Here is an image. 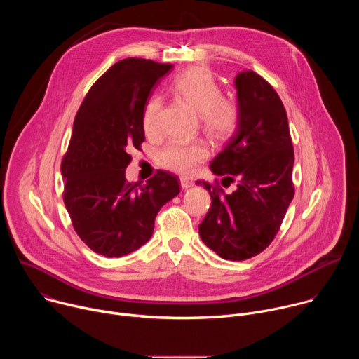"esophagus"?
I'll list each match as a JSON object with an SVG mask.
<instances>
[{
  "instance_id": "esophagus-1",
  "label": "esophagus",
  "mask_w": 359,
  "mask_h": 359,
  "mask_svg": "<svg viewBox=\"0 0 359 359\" xmlns=\"http://www.w3.org/2000/svg\"><path fill=\"white\" fill-rule=\"evenodd\" d=\"M180 184H182V189H189V187H191L194 183H193V180L189 179V177H180Z\"/></svg>"
}]
</instances>
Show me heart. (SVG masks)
<instances>
[{"instance_id": "b5f03b06", "label": "heart", "mask_w": 359, "mask_h": 359, "mask_svg": "<svg viewBox=\"0 0 359 359\" xmlns=\"http://www.w3.org/2000/svg\"><path fill=\"white\" fill-rule=\"evenodd\" d=\"M172 90L200 115L204 132L213 139L226 140L237 130L238 108L234 102L223 97V90L209 69L191 67L183 71L173 79ZM161 108L162 100L159 96L155 95L147 99L142 116L146 135L158 133ZM209 156L210 149L206 142L175 140L159 151L158 161L168 170L190 175Z\"/></svg>"}]
</instances>
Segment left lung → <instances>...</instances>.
Returning a JSON list of instances; mask_svg holds the SVG:
<instances>
[{
  "label": "left lung",
  "instance_id": "1",
  "mask_svg": "<svg viewBox=\"0 0 359 359\" xmlns=\"http://www.w3.org/2000/svg\"><path fill=\"white\" fill-rule=\"evenodd\" d=\"M238 128L210 169L222 184H203L212 208L198 224V234L222 259L243 262L266 250L274 240L294 197V149L283 102L259 74L243 71L234 79ZM228 183L226 184L225 182ZM216 183H219L216 180Z\"/></svg>",
  "mask_w": 359,
  "mask_h": 359
}]
</instances>
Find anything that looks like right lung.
Wrapping results in <instances>:
<instances>
[{
	"mask_svg": "<svg viewBox=\"0 0 359 359\" xmlns=\"http://www.w3.org/2000/svg\"><path fill=\"white\" fill-rule=\"evenodd\" d=\"M170 64L126 58L86 93L61 163L64 203L81 240L95 252L122 257L149 241L155 219L179 194L175 175L158 170L144 186L129 183V150H140L146 100Z\"/></svg>",
	"mask_w": 359,
	"mask_h": 359,
	"instance_id": "obj_1",
	"label": "right lung"
}]
</instances>
